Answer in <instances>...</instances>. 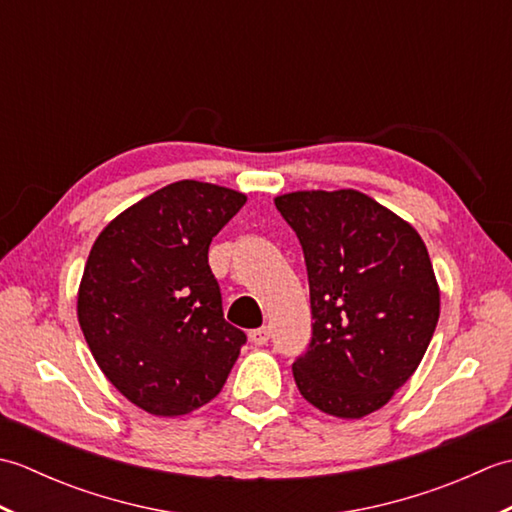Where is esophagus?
<instances>
[{"label": "esophagus", "instance_id": "esophagus-1", "mask_svg": "<svg viewBox=\"0 0 512 512\" xmlns=\"http://www.w3.org/2000/svg\"><path fill=\"white\" fill-rule=\"evenodd\" d=\"M250 341H253L255 345H266L268 339H270V328H257V330H250Z\"/></svg>", "mask_w": 512, "mask_h": 512}]
</instances>
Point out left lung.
I'll list each match as a JSON object with an SVG mask.
<instances>
[{
    "label": "left lung",
    "mask_w": 512,
    "mask_h": 512,
    "mask_svg": "<svg viewBox=\"0 0 512 512\" xmlns=\"http://www.w3.org/2000/svg\"><path fill=\"white\" fill-rule=\"evenodd\" d=\"M275 206L306 257L312 341L292 363L310 405L334 418L378 411L416 372L440 317L422 237L356 189L295 191Z\"/></svg>",
    "instance_id": "left-lung-1"
}]
</instances>
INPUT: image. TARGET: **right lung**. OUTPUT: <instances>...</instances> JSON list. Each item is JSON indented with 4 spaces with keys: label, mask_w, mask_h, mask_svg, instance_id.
<instances>
[{
    "label": "right lung",
    "mask_w": 512,
    "mask_h": 512,
    "mask_svg": "<svg viewBox=\"0 0 512 512\" xmlns=\"http://www.w3.org/2000/svg\"><path fill=\"white\" fill-rule=\"evenodd\" d=\"M246 195L180 180L107 224L85 264L76 314L107 380L154 416L176 418L220 394L246 343L224 319L211 239Z\"/></svg>",
    "instance_id": "right-lung-1"
}]
</instances>
